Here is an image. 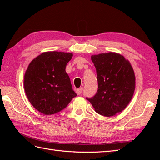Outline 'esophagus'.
Segmentation results:
<instances>
[{"instance_id":"esophagus-1","label":"esophagus","mask_w":160,"mask_h":160,"mask_svg":"<svg viewBox=\"0 0 160 160\" xmlns=\"http://www.w3.org/2000/svg\"><path fill=\"white\" fill-rule=\"evenodd\" d=\"M82 90H83L82 88H79V89H76V93H77L78 95H80V94H81V93L82 92Z\"/></svg>"}]
</instances>
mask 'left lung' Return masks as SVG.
<instances>
[{
    "mask_svg": "<svg viewBox=\"0 0 160 160\" xmlns=\"http://www.w3.org/2000/svg\"><path fill=\"white\" fill-rule=\"evenodd\" d=\"M96 69L98 89L87 98L98 113L111 117L123 111L135 89V76L130 62L120 53L108 52L91 56Z\"/></svg>",
    "mask_w": 160,
    "mask_h": 160,
    "instance_id": "left-lung-1",
    "label": "left lung"
}]
</instances>
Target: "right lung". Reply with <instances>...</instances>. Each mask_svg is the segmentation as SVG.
I'll return each instance as SVG.
<instances>
[{"label": "right lung", "mask_w": 160, "mask_h": 160, "mask_svg": "<svg viewBox=\"0 0 160 160\" xmlns=\"http://www.w3.org/2000/svg\"><path fill=\"white\" fill-rule=\"evenodd\" d=\"M73 53L46 52L35 58L24 76V89L37 111L52 115L65 108L77 96L65 69Z\"/></svg>", "instance_id": "add662e5"}]
</instances>
